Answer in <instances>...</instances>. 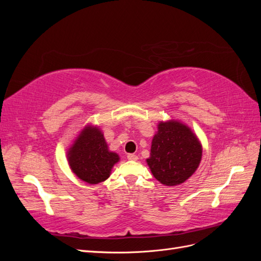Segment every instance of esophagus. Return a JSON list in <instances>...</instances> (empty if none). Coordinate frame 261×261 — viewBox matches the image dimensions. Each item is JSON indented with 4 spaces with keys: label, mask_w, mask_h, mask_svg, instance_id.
<instances>
[{
    "label": "esophagus",
    "mask_w": 261,
    "mask_h": 261,
    "mask_svg": "<svg viewBox=\"0 0 261 261\" xmlns=\"http://www.w3.org/2000/svg\"><path fill=\"white\" fill-rule=\"evenodd\" d=\"M127 159L130 160V161H137L138 160V156L136 154H133V153H129L127 155Z\"/></svg>",
    "instance_id": "esophagus-1"
}]
</instances>
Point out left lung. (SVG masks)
<instances>
[{
	"mask_svg": "<svg viewBox=\"0 0 261 261\" xmlns=\"http://www.w3.org/2000/svg\"><path fill=\"white\" fill-rule=\"evenodd\" d=\"M202 147L187 125L171 120L158 124L147 159L152 175L165 186L184 183L199 167Z\"/></svg>",
	"mask_w": 261,
	"mask_h": 261,
	"instance_id": "obj_1",
	"label": "left lung"
}]
</instances>
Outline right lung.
<instances>
[{"mask_svg": "<svg viewBox=\"0 0 261 261\" xmlns=\"http://www.w3.org/2000/svg\"><path fill=\"white\" fill-rule=\"evenodd\" d=\"M67 160L78 178L88 184H99L110 176L120 156L110 151L100 128L87 125L68 149Z\"/></svg>", "mask_w": 261, "mask_h": 261, "instance_id": "1", "label": "right lung"}]
</instances>
